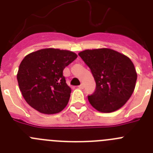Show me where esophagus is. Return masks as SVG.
<instances>
[{"mask_svg":"<svg viewBox=\"0 0 153 153\" xmlns=\"http://www.w3.org/2000/svg\"><path fill=\"white\" fill-rule=\"evenodd\" d=\"M78 87H79V89H83L84 88V86H83V84H80Z\"/></svg>","mask_w":153,"mask_h":153,"instance_id":"obj_1","label":"esophagus"}]
</instances>
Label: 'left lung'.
<instances>
[{
	"label": "left lung",
	"mask_w": 153,
	"mask_h": 153,
	"mask_svg": "<svg viewBox=\"0 0 153 153\" xmlns=\"http://www.w3.org/2000/svg\"><path fill=\"white\" fill-rule=\"evenodd\" d=\"M79 56L90 67L96 90L88 96L93 107L101 113L120 109L134 91L137 74L128 56L109 48L85 50Z\"/></svg>",
	"instance_id": "8db88e82"
}]
</instances>
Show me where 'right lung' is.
I'll return each instance as SVG.
<instances>
[{"label": "right lung", "instance_id": "obj_1", "mask_svg": "<svg viewBox=\"0 0 153 153\" xmlns=\"http://www.w3.org/2000/svg\"><path fill=\"white\" fill-rule=\"evenodd\" d=\"M77 55L66 50L46 48L30 53L19 66L17 79L26 102L44 114H54L67 105L71 89L63 71Z\"/></svg>", "mask_w": 153, "mask_h": 153}]
</instances>
